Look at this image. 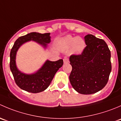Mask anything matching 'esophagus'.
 Wrapping results in <instances>:
<instances>
[{
  "label": "esophagus",
  "instance_id": "esophagus-1",
  "mask_svg": "<svg viewBox=\"0 0 121 121\" xmlns=\"http://www.w3.org/2000/svg\"><path fill=\"white\" fill-rule=\"evenodd\" d=\"M63 61H64V64H67L69 62V60H68V58L67 57H64V59H63Z\"/></svg>",
  "mask_w": 121,
  "mask_h": 121
}]
</instances>
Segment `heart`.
I'll use <instances>...</instances> for the list:
<instances>
[{"instance_id": "1", "label": "heart", "mask_w": 121, "mask_h": 121, "mask_svg": "<svg viewBox=\"0 0 121 121\" xmlns=\"http://www.w3.org/2000/svg\"><path fill=\"white\" fill-rule=\"evenodd\" d=\"M58 46L63 50H68L71 48L73 53L80 54L84 51L85 43L82 38L67 36L58 41Z\"/></svg>"}]
</instances>
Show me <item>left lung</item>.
<instances>
[{
    "instance_id": "left-lung-1",
    "label": "left lung",
    "mask_w": 121,
    "mask_h": 121,
    "mask_svg": "<svg viewBox=\"0 0 121 121\" xmlns=\"http://www.w3.org/2000/svg\"><path fill=\"white\" fill-rule=\"evenodd\" d=\"M86 46L80 55L69 57L72 71L69 79L81 94L96 93L107 84L111 71V52L105 41L92 35L84 37Z\"/></svg>"
}]
</instances>
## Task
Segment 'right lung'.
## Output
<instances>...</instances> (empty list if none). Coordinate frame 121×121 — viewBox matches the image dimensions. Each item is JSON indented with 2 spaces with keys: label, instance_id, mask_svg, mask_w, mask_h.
Listing matches in <instances>:
<instances>
[{
  "label": "right lung",
  "instance_id": "obj_1",
  "mask_svg": "<svg viewBox=\"0 0 121 121\" xmlns=\"http://www.w3.org/2000/svg\"><path fill=\"white\" fill-rule=\"evenodd\" d=\"M50 39V33L32 32L20 37L14 42L10 54V68L16 84L22 90L31 93L44 91L50 85L57 71L63 66L62 59L56 61L47 60L40 69L32 74L23 73L17 67L16 63L17 52L23 44L33 41L46 49L48 44L51 42Z\"/></svg>",
  "mask_w": 121,
  "mask_h": 121
}]
</instances>
